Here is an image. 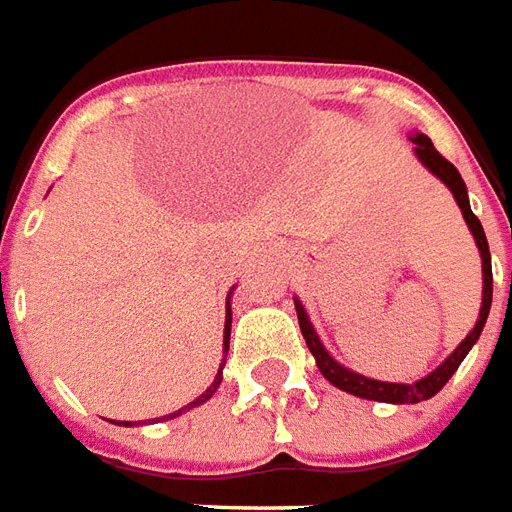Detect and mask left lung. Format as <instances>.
I'll list each match as a JSON object with an SVG mask.
<instances>
[{
    "instance_id": "1",
    "label": "left lung",
    "mask_w": 512,
    "mask_h": 512,
    "mask_svg": "<svg viewBox=\"0 0 512 512\" xmlns=\"http://www.w3.org/2000/svg\"><path fill=\"white\" fill-rule=\"evenodd\" d=\"M408 140L413 143V154L416 159L422 162L424 168L430 170L436 179H441L452 192V198L458 201L460 212H463V220H466V226H469L471 237L477 242V250H480V259H482V306H480V317L474 322V328L466 333V339L452 350V353L441 361V364L430 372V375H424V378L413 380V383H389V380H375V378H366V375H358L353 369H347L344 364H339L336 358H333L328 350H325V344L314 331V325L308 320V311L306 306L300 303L295 297V311H297V322H300V333H303V339H306L308 350L314 355V361L320 366V372L325 375V380L336 386V389L347 391V394H353V397H361V400H375V402H391V405H413V402H424L430 400V397H436L438 391L447 386V380L458 372V366L463 364V358L469 355V350L477 344L480 339L482 328H485V320H488V311H491V297H494V273H491V250H488V239H485V231H482V223L477 220V215L471 212L469 206V190H466V184L460 179L458 168L447 162V159L438 154L433 143H430V137L422 132H411L408 134Z\"/></svg>"
}]
</instances>
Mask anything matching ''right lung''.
<instances>
[{
	"label": "right lung",
	"mask_w": 512,
	"mask_h": 512,
	"mask_svg": "<svg viewBox=\"0 0 512 512\" xmlns=\"http://www.w3.org/2000/svg\"><path fill=\"white\" fill-rule=\"evenodd\" d=\"M231 295H234V286L228 289V297H226V325H223V353H228V339H231ZM223 366H226V355H223V364H220V369H217V375H215V380H212V386H209V389H206L204 394H198V397H195V400H192V402H187L184 408H179V411L168 413V416H162V419H176V416H181V413H187V411H192V408H198V405H204V402L209 400L212 394H215L217 386L223 383ZM162 419H159V422H162ZM118 424H123V427H134V422H118Z\"/></svg>",
	"instance_id": "obj_1"
}]
</instances>
